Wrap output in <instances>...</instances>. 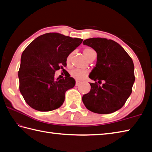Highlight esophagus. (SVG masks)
<instances>
[{
	"mask_svg": "<svg viewBox=\"0 0 152 152\" xmlns=\"http://www.w3.org/2000/svg\"><path fill=\"white\" fill-rule=\"evenodd\" d=\"M80 83H81V82H80V81H78V80H76V86H79Z\"/></svg>",
	"mask_w": 152,
	"mask_h": 152,
	"instance_id": "esophagus-1",
	"label": "esophagus"
}]
</instances>
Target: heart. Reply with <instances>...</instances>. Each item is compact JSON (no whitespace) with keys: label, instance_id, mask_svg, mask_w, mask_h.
I'll use <instances>...</instances> for the list:
<instances>
[{"label":"heart","instance_id":"b5f03b06","mask_svg":"<svg viewBox=\"0 0 152 152\" xmlns=\"http://www.w3.org/2000/svg\"><path fill=\"white\" fill-rule=\"evenodd\" d=\"M83 54L86 56L87 59H89V57L91 56V55L93 53H95V51L94 50H93L91 48H86L83 51ZM71 57H72V53L69 54V56L66 57V63H69ZM88 71L86 70H82V69H73L72 71L70 72V74L73 78H76L77 80H83L88 75Z\"/></svg>","mask_w":152,"mask_h":152}]
</instances>
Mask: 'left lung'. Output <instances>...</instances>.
<instances>
[{
  "label": "left lung",
  "instance_id": "left-lung-1",
  "mask_svg": "<svg viewBox=\"0 0 152 152\" xmlns=\"http://www.w3.org/2000/svg\"><path fill=\"white\" fill-rule=\"evenodd\" d=\"M83 44L94 49L97 53L95 67L89 78L91 90L82 96L89 110L106 114L120 109L132 93L135 80L134 64L131 57L120 45L112 40L102 38L86 39ZM105 83L101 86L96 81Z\"/></svg>",
  "mask_w": 152,
  "mask_h": 152
}]
</instances>
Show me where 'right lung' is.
Segmentation results:
<instances>
[{"instance_id": "obj_1", "label": "right lung", "mask_w": 152, "mask_h": 152, "mask_svg": "<svg viewBox=\"0 0 152 152\" xmlns=\"http://www.w3.org/2000/svg\"><path fill=\"white\" fill-rule=\"evenodd\" d=\"M57 33L37 37L25 48L18 71L19 91L28 106L40 112L59 108L64 94L74 88L72 77L55 79V72L66 66V57L82 42Z\"/></svg>"}]
</instances>
